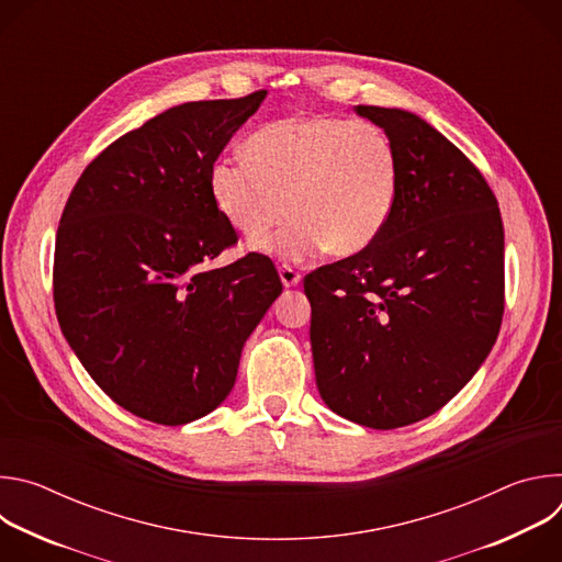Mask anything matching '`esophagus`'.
<instances>
[{
	"label": "esophagus",
	"mask_w": 562,
	"mask_h": 562,
	"mask_svg": "<svg viewBox=\"0 0 562 562\" xmlns=\"http://www.w3.org/2000/svg\"><path fill=\"white\" fill-rule=\"evenodd\" d=\"M280 280H282V284L289 289V286H297L300 284V280H302V276L293 269V267H289V265H282L280 269Z\"/></svg>",
	"instance_id": "34e87169"
}]
</instances>
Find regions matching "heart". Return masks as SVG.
Wrapping results in <instances>:
<instances>
[{"label":"heart","instance_id":"obj_1","mask_svg":"<svg viewBox=\"0 0 562 562\" xmlns=\"http://www.w3.org/2000/svg\"><path fill=\"white\" fill-rule=\"evenodd\" d=\"M249 155H222L209 187L220 213L249 239L262 237L286 211L293 217L258 249L306 260L329 249L356 256L386 228L400 169L391 137L373 122L302 115L269 122Z\"/></svg>","mask_w":562,"mask_h":562}]
</instances>
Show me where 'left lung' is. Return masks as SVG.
I'll use <instances>...</instances> for the list:
<instances>
[{
    "label": "left lung",
    "instance_id": "obj_1",
    "mask_svg": "<svg viewBox=\"0 0 562 562\" xmlns=\"http://www.w3.org/2000/svg\"><path fill=\"white\" fill-rule=\"evenodd\" d=\"M397 150V200L364 251L304 278L315 384L338 416L395 429L471 380L505 311V235L494 191L423 117L356 106Z\"/></svg>",
    "mask_w": 562,
    "mask_h": 562
}]
</instances>
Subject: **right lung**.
<instances>
[{"label":"right lung","instance_id":"obj_1","mask_svg":"<svg viewBox=\"0 0 562 562\" xmlns=\"http://www.w3.org/2000/svg\"><path fill=\"white\" fill-rule=\"evenodd\" d=\"M265 95L155 115L109 144L64 206L53 262L61 334L113 403L144 420L178 427L211 414L282 293L262 254L204 269L237 245L211 165Z\"/></svg>","mask_w":562,"mask_h":562}]
</instances>
